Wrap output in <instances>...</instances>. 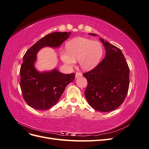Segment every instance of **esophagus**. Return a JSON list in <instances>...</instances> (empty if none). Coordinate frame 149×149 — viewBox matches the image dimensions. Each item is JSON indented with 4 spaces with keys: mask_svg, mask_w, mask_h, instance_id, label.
I'll return each mask as SVG.
<instances>
[{
    "mask_svg": "<svg viewBox=\"0 0 149 149\" xmlns=\"http://www.w3.org/2000/svg\"><path fill=\"white\" fill-rule=\"evenodd\" d=\"M82 76V74L79 73V72H78V73H76L75 74V78H78L79 77H81Z\"/></svg>",
    "mask_w": 149,
    "mask_h": 149,
    "instance_id": "esophagus-1",
    "label": "esophagus"
}]
</instances>
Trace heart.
Listing matches in <instances>:
<instances>
[{"label":"heart","mask_w":149,"mask_h":149,"mask_svg":"<svg viewBox=\"0 0 149 149\" xmlns=\"http://www.w3.org/2000/svg\"><path fill=\"white\" fill-rule=\"evenodd\" d=\"M66 51L60 53L62 61L69 67H73L76 61L84 71H90L100 63L103 55V48L98 41H93L84 37L71 40L66 44Z\"/></svg>","instance_id":"b5f03b06"}]
</instances>
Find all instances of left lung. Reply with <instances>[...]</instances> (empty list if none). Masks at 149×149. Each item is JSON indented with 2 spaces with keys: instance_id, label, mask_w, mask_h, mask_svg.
Returning a JSON list of instances; mask_svg holds the SVG:
<instances>
[{
  "instance_id": "1",
  "label": "left lung",
  "mask_w": 149,
  "mask_h": 149,
  "mask_svg": "<svg viewBox=\"0 0 149 149\" xmlns=\"http://www.w3.org/2000/svg\"><path fill=\"white\" fill-rule=\"evenodd\" d=\"M100 40L106 49V56L93 70L83 74L88 81L84 94L93 109L109 112L119 107L127 96L129 68L119 48L104 39Z\"/></svg>"
}]
</instances>
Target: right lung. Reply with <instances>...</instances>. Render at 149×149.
Wrapping results in <instances>:
<instances>
[{"label": "right lung", "instance_id": "1", "mask_svg": "<svg viewBox=\"0 0 149 149\" xmlns=\"http://www.w3.org/2000/svg\"><path fill=\"white\" fill-rule=\"evenodd\" d=\"M71 32L49 33L31 47L23 57L20 86L28 104L38 110H47L59 101L66 86L73 81L75 74H63L56 68L40 72L35 66L38 52L44 47L58 48Z\"/></svg>", "mask_w": 149, "mask_h": 149}]
</instances>
